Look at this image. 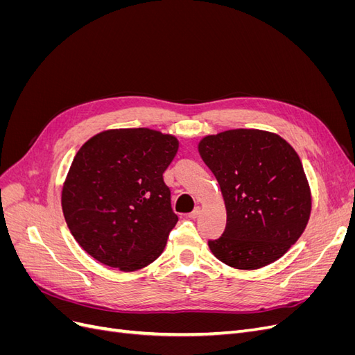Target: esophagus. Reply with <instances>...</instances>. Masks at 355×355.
Listing matches in <instances>:
<instances>
[{"label": "esophagus", "instance_id": "34e87169", "mask_svg": "<svg viewBox=\"0 0 355 355\" xmlns=\"http://www.w3.org/2000/svg\"><path fill=\"white\" fill-rule=\"evenodd\" d=\"M200 214H201V209H200V207H196L194 210H192V211L188 214V218H189V219H197V218L200 216Z\"/></svg>", "mask_w": 355, "mask_h": 355}]
</instances>
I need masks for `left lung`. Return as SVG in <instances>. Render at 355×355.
<instances>
[{
  "instance_id": "1",
  "label": "left lung",
  "mask_w": 355,
  "mask_h": 355,
  "mask_svg": "<svg viewBox=\"0 0 355 355\" xmlns=\"http://www.w3.org/2000/svg\"><path fill=\"white\" fill-rule=\"evenodd\" d=\"M198 153L216 176L227 227L209 241L211 253L235 270H259L292 247L309 220L311 189L304 166L283 137L257 128L204 136Z\"/></svg>"
}]
</instances>
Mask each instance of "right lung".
Instances as JSON below:
<instances>
[{
  "instance_id": "add662e5",
  "label": "right lung",
  "mask_w": 355,
  "mask_h": 355,
  "mask_svg": "<svg viewBox=\"0 0 355 355\" xmlns=\"http://www.w3.org/2000/svg\"><path fill=\"white\" fill-rule=\"evenodd\" d=\"M179 141L153 128H111L90 137L62 188L67 225L96 261L133 272L163 253L178 216L163 173Z\"/></svg>"
}]
</instances>
